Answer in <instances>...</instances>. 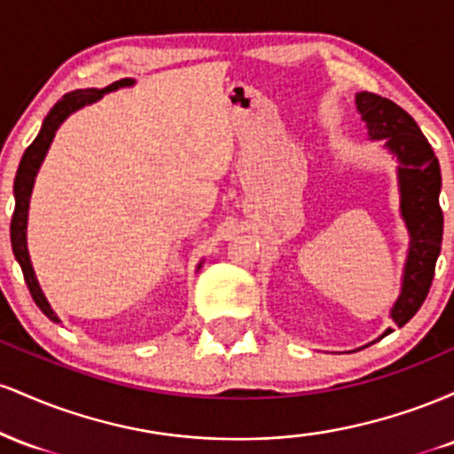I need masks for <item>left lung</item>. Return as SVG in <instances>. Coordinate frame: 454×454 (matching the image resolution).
Wrapping results in <instances>:
<instances>
[{
  "label": "left lung",
  "instance_id": "obj_1",
  "mask_svg": "<svg viewBox=\"0 0 454 454\" xmlns=\"http://www.w3.org/2000/svg\"><path fill=\"white\" fill-rule=\"evenodd\" d=\"M354 104L367 126L369 140H384V147L399 161V211L408 228L410 245L401 293L390 307V320L401 328L427 299L442 249L444 215L440 209V161L414 119L397 104L369 91L356 93ZM388 333L390 328L382 337Z\"/></svg>",
  "mask_w": 454,
  "mask_h": 454
}]
</instances>
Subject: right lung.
I'll use <instances>...</instances> for the list:
<instances>
[{
    "label": "right lung",
    "instance_id": "right-lung-1",
    "mask_svg": "<svg viewBox=\"0 0 454 454\" xmlns=\"http://www.w3.org/2000/svg\"><path fill=\"white\" fill-rule=\"evenodd\" d=\"M132 85H134V78H121V81L104 87V90H76V91L66 93V96L61 98L53 108H51V113L46 114L38 137H35V140L27 149H25L23 158H20L17 176H14V215H12V222H10V241H12L14 258H17V262L20 264L25 284H27L35 305L40 307V311H43L51 322H61V320L53 311V307H51L49 301H46L43 288H40L38 278H35L34 267H31V258L27 252L29 198L35 184V175H38L40 166H43V161L46 158V151H49L51 143H53L55 132L72 113L81 111L82 106H90V104L102 100L104 93H111V91L121 90V87H132ZM200 267L202 262L198 264V269Z\"/></svg>",
    "mask_w": 454,
    "mask_h": 454
}]
</instances>
